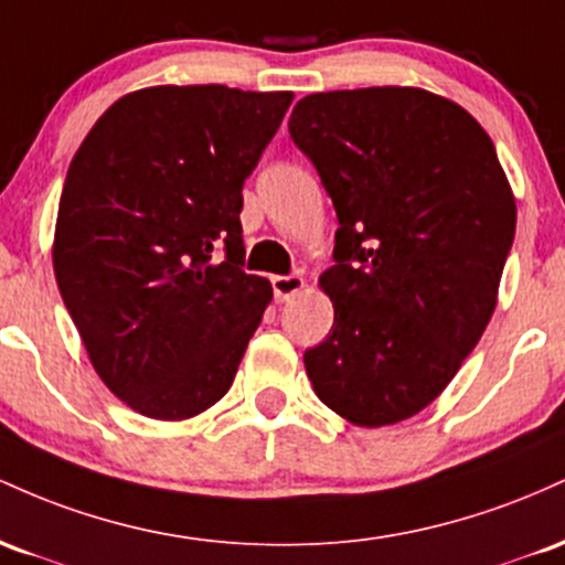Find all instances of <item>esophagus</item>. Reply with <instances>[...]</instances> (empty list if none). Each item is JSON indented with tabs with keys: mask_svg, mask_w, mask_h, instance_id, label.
<instances>
[{
	"mask_svg": "<svg viewBox=\"0 0 565 565\" xmlns=\"http://www.w3.org/2000/svg\"><path fill=\"white\" fill-rule=\"evenodd\" d=\"M271 288H275L277 301H288L303 290V277L301 275H277V277H271Z\"/></svg>",
	"mask_w": 565,
	"mask_h": 565,
	"instance_id": "34e87169",
	"label": "esophagus"
}]
</instances>
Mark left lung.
I'll return each instance as SVG.
<instances>
[{
	"label": "left lung",
	"mask_w": 565,
	"mask_h": 565,
	"mask_svg": "<svg viewBox=\"0 0 565 565\" xmlns=\"http://www.w3.org/2000/svg\"><path fill=\"white\" fill-rule=\"evenodd\" d=\"M290 138L333 200L331 333L303 352L317 397L358 427L427 408L483 335L515 239L488 132L416 87L315 93Z\"/></svg>",
	"instance_id": "obj_1"
}]
</instances>
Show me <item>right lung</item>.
Masks as SVG:
<instances>
[{
  "label": "right lung",
  "mask_w": 565,
  "mask_h": 565,
  "mask_svg": "<svg viewBox=\"0 0 565 565\" xmlns=\"http://www.w3.org/2000/svg\"><path fill=\"white\" fill-rule=\"evenodd\" d=\"M290 100L149 87L106 109L68 164L53 248L61 299L104 384L149 419L218 403L271 301L269 280L243 269L239 211Z\"/></svg>",
  "instance_id": "1"
}]
</instances>
